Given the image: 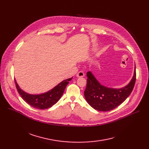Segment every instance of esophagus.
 Masks as SVG:
<instances>
[{
	"label": "esophagus",
	"mask_w": 149,
	"mask_h": 149,
	"mask_svg": "<svg viewBox=\"0 0 149 149\" xmlns=\"http://www.w3.org/2000/svg\"><path fill=\"white\" fill-rule=\"evenodd\" d=\"M84 76V73L82 71H80L79 72H78L77 74V77H83Z\"/></svg>",
	"instance_id": "1"
}]
</instances>
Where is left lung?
<instances>
[{"label":"left lung","mask_w":149,"mask_h":149,"mask_svg":"<svg viewBox=\"0 0 149 149\" xmlns=\"http://www.w3.org/2000/svg\"><path fill=\"white\" fill-rule=\"evenodd\" d=\"M87 84L84 97L89 104L95 110L101 112L110 111L120 106L130 95L136 81V71L130 82L120 89L109 88L101 85L95 77L87 72Z\"/></svg>","instance_id":"left-lung-1"}]
</instances>
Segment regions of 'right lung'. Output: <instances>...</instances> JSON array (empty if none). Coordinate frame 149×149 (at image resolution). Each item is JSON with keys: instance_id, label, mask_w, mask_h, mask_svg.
<instances>
[{"instance_id": "obj_1", "label": "right lung", "mask_w": 149, "mask_h": 149, "mask_svg": "<svg viewBox=\"0 0 149 149\" xmlns=\"http://www.w3.org/2000/svg\"><path fill=\"white\" fill-rule=\"evenodd\" d=\"M72 78L61 81L52 89L44 93L38 95H31L22 91L16 81H15L17 90L22 99L36 109H46L51 107L60 100L66 86L72 80Z\"/></svg>"}]
</instances>
